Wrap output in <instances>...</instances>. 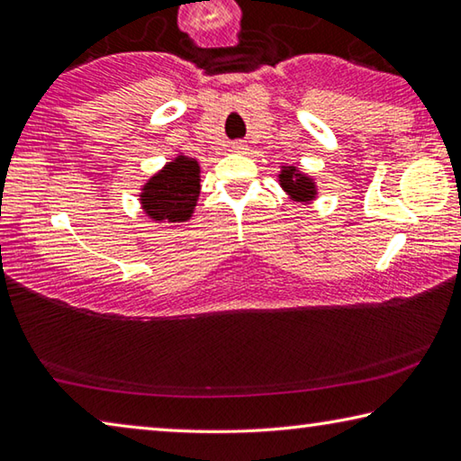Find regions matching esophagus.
<instances>
[{
	"label": "esophagus",
	"instance_id": "obj_1",
	"mask_svg": "<svg viewBox=\"0 0 461 461\" xmlns=\"http://www.w3.org/2000/svg\"><path fill=\"white\" fill-rule=\"evenodd\" d=\"M233 148H236V150H240V148H241V144H236V146H233Z\"/></svg>",
	"mask_w": 461,
	"mask_h": 461
}]
</instances>
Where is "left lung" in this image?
Listing matches in <instances>:
<instances>
[{
    "label": "left lung",
    "instance_id": "obj_1",
    "mask_svg": "<svg viewBox=\"0 0 461 461\" xmlns=\"http://www.w3.org/2000/svg\"><path fill=\"white\" fill-rule=\"evenodd\" d=\"M280 186H283L285 193L291 197L293 201L299 203H309L315 199L317 194V186L313 178H309L307 175H303L296 167H283L278 175Z\"/></svg>",
    "mask_w": 461,
    "mask_h": 461
}]
</instances>
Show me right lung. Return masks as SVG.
<instances>
[{"instance_id": "obj_1", "label": "right lung", "mask_w": 461, "mask_h": 461, "mask_svg": "<svg viewBox=\"0 0 461 461\" xmlns=\"http://www.w3.org/2000/svg\"><path fill=\"white\" fill-rule=\"evenodd\" d=\"M201 191L199 162L189 156L178 154L173 162L165 165L150 176L140 193L144 213L154 221L183 223L191 220Z\"/></svg>"}]
</instances>
